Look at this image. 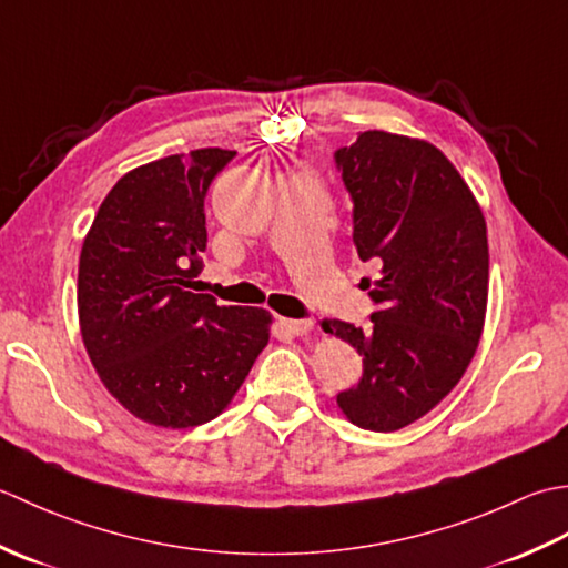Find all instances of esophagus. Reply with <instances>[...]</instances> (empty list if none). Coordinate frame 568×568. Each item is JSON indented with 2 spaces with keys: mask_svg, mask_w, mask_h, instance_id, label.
<instances>
[{
  "mask_svg": "<svg viewBox=\"0 0 568 568\" xmlns=\"http://www.w3.org/2000/svg\"><path fill=\"white\" fill-rule=\"evenodd\" d=\"M280 326L288 335H308L311 331H314V323H311V321H296V318H282Z\"/></svg>",
  "mask_w": 568,
  "mask_h": 568,
  "instance_id": "obj_1",
  "label": "esophagus"
}]
</instances>
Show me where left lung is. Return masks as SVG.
I'll list each match as a JSON object with an SVG mask.
<instances>
[{"mask_svg": "<svg viewBox=\"0 0 568 568\" xmlns=\"http://www.w3.org/2000/svg\"><path fill=\"white\" fill-rule=\"evenodd\" d=\"M353 201L357 257L373 326L323 321L363 355V377L338 407L367 432H397L432 412L476 355L488 306V233L456 166L422 139L363 132L335 149Z\"/></svg>", "mask_w": 568, "mask_h": 568, "instance_id": "left-lung-1", "label": "left lung"}]
</instances>
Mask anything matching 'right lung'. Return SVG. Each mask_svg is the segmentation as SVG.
Wrapping results in <instances>:
<instances>
[{"label": "right lung", "mask_w": 568, "mask_h": 568, "mask_svg": "<svg viewBox=\"0 0 568 568\" xmlns=\"http://www.w3.org/2000/svg\"><path fill=\"white\" fill-rule=\"evenodd\" d=\"M235 152L195 149L114 183L78 267V316L102 385L139 419H215L270 341L264 308L217 306L193 282L207 245L205 195Z\"/></svg>", "instance_id": "right-lung-1"}]
</instances>
